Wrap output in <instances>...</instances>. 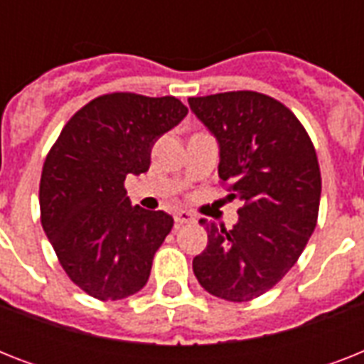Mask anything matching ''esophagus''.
Returning a JSON list of instances; mask_svg holds the SVG:
<instances>
[{"instance_id":"34e87169","label":"esophagus","mask_w":364,"mask_h":364,"mask_svg":"<svg viewBox=\"0 0 364 364\" xmlns=\"http://www.w3.org/2000/svg\"><path fill=\"white\" fill-rule=\"evenodd\" d=\"M173 219H176V225L177 227H181V225H188V223H194V215L191 213V211H185V210H179L173 215Z\"/></svg>"}]
</instances>
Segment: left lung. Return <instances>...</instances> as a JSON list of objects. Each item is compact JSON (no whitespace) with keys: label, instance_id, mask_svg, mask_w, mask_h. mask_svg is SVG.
Instances as JSON below:
<instances>
[{"label":"left lung","instance_id":"8db88e82","mask_svg":"<svg viewBox=\"0 0 364 364\" xmlns=\"http://www.w3.org/2000/svg\"><path fill=\"white\" fill-rule=\"evenodd\" d=\"M221 147L219 179L240 198L232 230L202 219L208 245L194 276L213 296L247 302L294 266L317 225L321 171L302 122L272 96L236 90L188 98Z\"/></svg>","mask_w":364,"mask_h":364}]
</instances>
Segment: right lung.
<instances>
[{"label":"right lung","instance_id":"1","mask_svg":"<svg viewBox=\"0 0 364 364\" xmlns=\"http://www.w3.org/2000/svg\"><path fill=\"white\" fill-rule=\"evenodd\" d=\"M187 113L173 96L104 94L65 122L48 151L43 230L68 277L94 299L121 300L145 287L173 219L132 208L124 179L149 170L154 141Z\"/></svg>","mask_w":364,"mask_h":364}]
</instances>
